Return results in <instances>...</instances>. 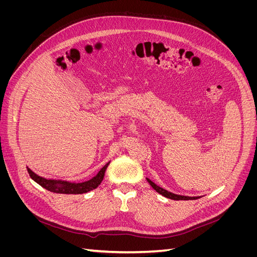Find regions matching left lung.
Segmentation results:
<instances>
[{
  "instance_id": "obj_1",
  "label": "left lung",
  "mask_w": 257,
  "mask_h": 257,
  "mask_svg": "<svg viewBox=\"0 0 257 257\" xmlns=\"http://www.w3.org/2000/svg\"><path fill=\"white\" fill-rule=\"evenodd\" d=\"M147 181L149 182V184L152 186V188L157 191L161 195H163L164 197L170 198V199H174V200H191V199H197L199 198V196H185V195H178V194L172 193V192H168L167 190L161 188V186L157 185L154 182H152L149 178H146Z\"/></svg>"
}]
</instances>
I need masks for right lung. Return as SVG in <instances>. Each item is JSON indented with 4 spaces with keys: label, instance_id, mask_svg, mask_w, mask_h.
<instances>
[{
    "label": "right lung",
    "instance_id": "obj_1",
    "mask_svg": "<svg viewBox=\"0 0 257 257\" xmlns=\"http://www.w3.org/2000/svg\"><path fill=\"white\" fill-rule=\"evenodd\" d=\"M109 163L110 162H108L106 165L100 168L99 172L94 177H92L89 180L82 182H71L66 180H58V179L44 178L35 174L33 170H31L29 167H27V169L30 177L32 178L36 183H38L41 186H43L44 189L50 192L58 194H83L96 189L100 184V182L103 181L106 168L109 165Z\"/></svg>",
    "mask_w": 257,
    "mask_h": 257
}]
</instances>
